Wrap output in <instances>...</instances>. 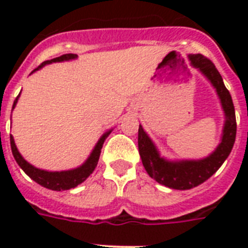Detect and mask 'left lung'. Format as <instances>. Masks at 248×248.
<instances>
[{
  "instance_id": "1",
  "label": "left lung",
  "mask_w": 248,
  "mask_h": 248,
  "mask_svg": "<svg viewBox=\"0 0 248 248\" xmlns=\"http://www.w3.org/2000/svg\"><path fill=\"white\" fill-rule=\"evenodd\" d=\"M189 59L192 62L193 67L197 68L216 89L223 110L225 113L221 143L217 145L215 152H212L211 155L203 159L167 161L159 155L155 145L141 126H139V134H138L140 158L148 175L155 181H158L159 184L177 190L192 189L210 179L220 169V166L228 158V155H231L237 134L234 105L219 71L216 69L211 60L201 54L189 55Z\"/></svg>"
}]
</instances>
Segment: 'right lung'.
Here are the masks:
<instances>
[{
  "label": "right lung",
  "instance_id": "obj_1",
  "mask_svg": "<svg viewBox=\"0 0 248 248\" xmlns=\"http://www.w3.org/2000/svg\"><path fill=\"white\" fill-rule=\"evenodd\" d=\"M77 55L76 54H65V55H62L59 58H55V59L51 60H46L44 63L38 65V67L34 69L33 72L38 71L41 68L46 65V64H51V63H56V62H64V60H72L76 59ZM32 72V73H33ZM20 95V93H19ZM19 95L14 101L13 109L15 108V105L17 103V99H19ZM112 132V130H109L104 134V135L101 136L99 141L96 143L95 148L91 152V155L87 159H86V162L83 163L82 166H79L77 169L73 170H67V171H46V170H40L32 166L31 163H28L25 161L21 155L17 151L16 145H15V141H14L13 135H10V144H11V152H13V155L16 163L21 167V170L24 171L27 175H28L32 180H34L37 184L42 185L45 188L51 189V190H68V189L76 188L77 185H79L81 183L87 179V177L93 173V171L95 170L97 165V161H99V157H100V152L101 148H103V144H104L105 139L108 138L109 134Z\"/></svg>",
  "mask_w": 248,
  "mask_h": 248
}]
</instances>
